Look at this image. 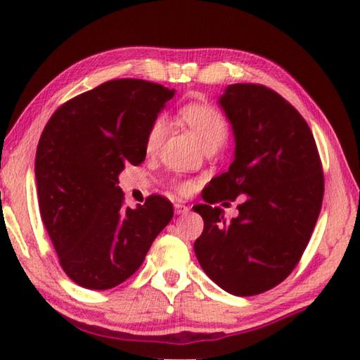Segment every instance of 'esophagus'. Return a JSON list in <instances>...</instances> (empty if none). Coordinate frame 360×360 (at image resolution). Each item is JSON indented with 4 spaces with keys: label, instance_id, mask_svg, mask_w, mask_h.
Masks as SVG:
<instances>
[{
    "label": "esophagus",
    "instance_id": "1",
    "mask_svg": "<svg viewBox=\"0 0 360 360\" xmlns=\"http://www.w3.org/2000/svg\"><path fill=\"white\" fill-rule=\"evenodd\" d=\"M187 212H188V207L186 205H182V202H176V205H174V214L184 215Z\"/></svg>",
    "mask_w": 360,
    "mask_h": 360
}]
</instances>
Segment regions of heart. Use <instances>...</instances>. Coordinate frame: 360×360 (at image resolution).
Here are the masks:
<instances>
[{
	"label": "heart",
	"instance_id": "obj_1",
	"mask_svg": "<svg viewBox=\"0 0 360 360\" xmlns=\"http://www.w3.org/2000/svg\"><path fill=\"white\" fill-rule=\"evenodd\" d=\"M181 121L191 127L195 136L201 141L206 149L221 146L228 136V122L225 116L211 103H186L178 112ZM168 134V121L163 115H159L151 122L145 140L146 153L153 154L162 146L163 140ZM173 188L181 195H187L192 192V182L188 181H173Z\"/></svg>",
	"mask_w": 360,
	"mask_h": 360
}]
</instances>
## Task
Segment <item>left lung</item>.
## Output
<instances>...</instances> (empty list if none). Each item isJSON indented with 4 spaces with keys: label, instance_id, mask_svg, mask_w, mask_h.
<instances>
[{
    "label": "left lung",
    "instance_id": "left-lung-1",
    "mask_svg": "<svg viewBox=\"0 0 360 360\" xmlns=\"http://www.w3.org/2000/svg\"><path fill=\"white\" fill-rule=\"evenodd\" d=\"M219 103L236 140L234 160L193 206L205 220L193 250L202 271L234 296L274 288L297 266L324 195L321 159L309 124L276 91L230 84ZM243 197L231 222L215 202Z\"/></svg>",
    "mask_w": 360,
    "mask_h": 360
}]
</instances>
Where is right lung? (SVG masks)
Wrapping results in <instances>:
<instances>
[{
	"label": "right lung",
	"mask_w": 360,
	"mask_h": 360,
	"mask_svg": "<svg viewBox=\"0 0 360 360\" xmlns=\"http://www.w3.org/2000/svg\"><path fill=\"white\" fill-rule=\"evenodd\" d=\"M174 96L162 84L117 78L75 96L44 127L36 153L39 211L63 271L88 290L115 288L139 269L173 206L149 195L124 206L117 176L146 158V132Z\"/></svg>",
	"instance_id": "right-lung-1"
}]
</instances>
